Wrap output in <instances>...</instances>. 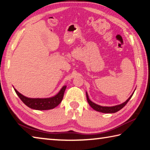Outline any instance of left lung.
<instances>
[{
    "label": "left lung",
    "mask_w": 150,
    "mask_h": 150,
    "mask_svg": "<svg viewBox=\"0 0 150 150\" xmlns=\"http://www.w3.org/2000/svg\"><path fill=\"white\" fill-rule=\"evenodd\" d=\"M134 92L132 93V95L130 96L128 99L125 102H124V103H123L122 104H118V105H115L114 106H102L98 105V104H95V103H93V102H92L91 100L89 99L88 94H87V92H86V97H87V102H88L89 104L91 106V107L93 109H94L95 110H96V111L100 112L102 113H106V114H112V113H115V112L119 111V110H120L121 109H122L123 107L126 105V104L128 103L129 100L131 99V98L132 97V95L134 94Z\"/></svg>",
    "instance_id": "obj_1"
}]
</instances>
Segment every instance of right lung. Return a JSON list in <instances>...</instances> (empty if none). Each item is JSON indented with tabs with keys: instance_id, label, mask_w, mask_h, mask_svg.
Here are the masks:
<instances>
[{
	"instance_id": "add662e5",
	"label": "right lung",
	"mask_w": 150,
	"mask_h": 150,
	"mask_svg": "<svg viewBox=\"0 0 150 150\" xmlns=\"http://www.w3.org/2000/svg\"><path fill=\"white\" fill-rule=\"evenodd\" d=\"M67 86H64L57 95L49 98H29L23 95L14 88L16 94L25 105L30 108L37 110H47L55 108L63 100Z\"/></svg>"
}]
</instances>
